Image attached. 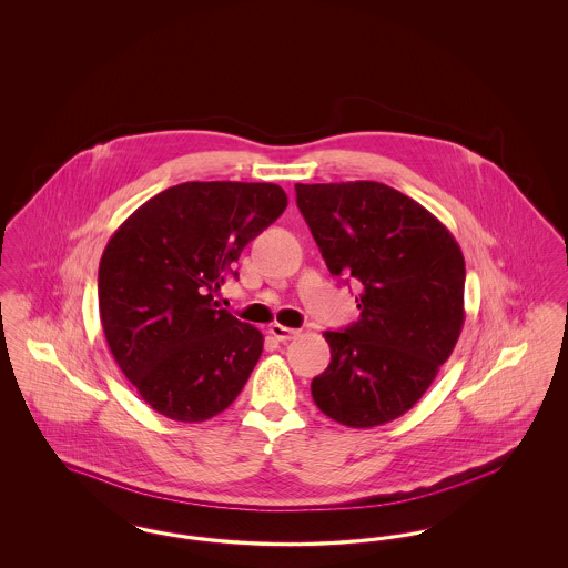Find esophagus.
Wrapping results in <instances>:
<instances>
[{
  "mask_svg": "<svg viewBox=\"0 0 568 568\" xmlns=\"http://www.w3.org/2000/svg\"><path fill=\"white\" fill-rule=\"evenodd\" d=\"M271 334L274 336V338H276V341H281V343H287V341L296 338L297 329H294V327H287V325L272 324Z\"/></svg>",
  "mask_w": 568,
  "mask_h": 568,
  "instance_id": "1",
  "label": "esophagus"
}]
</instances>
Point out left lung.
<instances>
[{
  "label": "left lung",
  "mask_w": 568,
  "mask_h": 568,
  "mask_svg": "<svg viewBox=\"0 0 568 568\" xmlns=\"http://www.w3.org/2000/svg\"><path fill=\"white\" fill-rule=\"evenodd\" d=\"M327 271L359 283V320L324 332L329 366L315 405L349 428L405 415L449 359L464 325V257L449 230L375 181L296 185Z\"/></svg>",
  "instance_id": "8db88e82"
}]
</instances>
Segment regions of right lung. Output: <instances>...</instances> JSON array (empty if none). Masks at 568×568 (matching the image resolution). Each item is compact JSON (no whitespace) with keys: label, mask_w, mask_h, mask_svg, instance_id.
<instances>
[{"label":"right lung","mask_w":568,"mask_h":568,"mask_svg":"<svg viewBox=\"0 0 568 568\" xmlns=\"http://www.w3.org/2000/svg\"><path fill=\"white\" fill-rule=\"evenodd\" d=\"M285 206L272 183L193 181L158 193L112 234L100 320L119 368L163 417L204 422L241 394L264 336L213 296Z\"/></svg>","instance_id":"add662e5"}]
</instances>
